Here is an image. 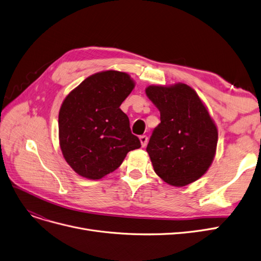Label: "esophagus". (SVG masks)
Instances as JSON below:
<instances>
[{
  "label": "esophagus",
  "mask_w": 261,
  "mask_h": 261,
  "mask_svg": "<svg viewBox=\"0 0 261 261\" xmlns=\"http://www.w3.org/2000/svg\"><path fill=\"white\" fill-rule=\"evenodd\" d=\"M139 139H140V142H141V147L144 148L145 145H147V143H148V137L145 136V135H142V136L139 137Z\"/></svg>",
  "instance_id": "34e87169"
}]
</instances>
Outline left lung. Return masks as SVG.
<instances>
[{
  "instance_id": "obj_1",
  "label": "left lung",
  "mask_w": 261,
  "mask_h": 261,
  "mask_svg": "<svg viewBox=\"0 0 261 261\" xmlns=\"http://www.w3.org/2000/svg\"><path fill=\"white\" fill-rule=\"evenodd\" d=\"M145 93L161 112V123L147 147L154 171L173 186L195 182L214 159L218 137L214 121L197 93L184 83L150 86Z\"/></svg>"
}]
</instances>
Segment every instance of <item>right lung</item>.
Returning <instances> with one entry per match:
<instances>
[{"mask_svg":"<svg viewBox=\"0 0 261 261\" xmlns=\"http://www.w3.org/2000/svg\"><path fill=\"white\" fill-rule=\"evenodd\" d=\"M134 87L126 72L101 71L83 80L62 103L60 147L79 175L101 179L119 168L129 151L141 147L120 109Z\"/></svg>","mask_w":261,"mask_h":261,"instance_id":"1","label":"right lung"}]
</instances>
